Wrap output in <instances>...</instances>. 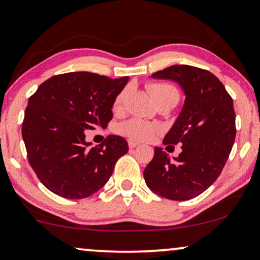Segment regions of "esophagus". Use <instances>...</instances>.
<instances>
[{
	"instance_id": "obj_1",
	"label": "esophagus",
	"mask_w": 260,
	"mask_h": 260,
	"mask_svg": "<svg viewBox=\"0 0 260 260\" xmlns=\"http://www.w3.org/2000/svg\"><path fill=\"white\" fill-rule=\"evenodd\" d=\"M127 143H129L130 148H136L138 144H140L138 142H136V141H133V140H129V142H127Z\"/></svg>"
}]
</instances>
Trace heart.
Returning a JSON list of instances; mask_svg holds the SVG:
<instances>
[{"label": "heart", "instance_id": "b5f03b06", "mask_svg": "<svg viewBox=\"0 0 260 260\" xmlns=\"http://www.w3.org/2000/svg\"><path fill=\"white\" fill-rule=\"evenodd\" d=\"M148 90H149L151 98L155 101H157L160 98L170 93H178V90L175 89V87L167 85V83H150L148 85ZM129 93V87H125L117 94L114 98L112 107L113 111H120L123 109L124 101ZM160 127L156 124L146 122V120L138 119V118H131L129 120L120 123L117 127V131L123 136H125L130 140H136V141H147L153 138L155 135L159 133Z\"/></svg>", "mask_w": 260, "mask_h": 260}]
</instances>
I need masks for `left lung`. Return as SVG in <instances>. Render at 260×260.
I'll return each instance as SVG.
<instances>
[{
    "instance_id": "8db88e82",
    "label": "left lung",
    "mask_w": 260,
    "mask_h": 260,
    "mask_svg": "<svg viewBox=\"0 0 260 260\" xmlns=\"http://www.w3.org/2000/svg\"><path fill=\"white\" fill-rule=\"evenodd\" d=\"M151 77L179 83L186 98L164 138V144H181V153L172 161L162 148L155 147L144 180L167 200H191L214 184L227 162L237 134L233 99L214 74L196 67L177 64Z\"/></svg>"
}]
</instances>
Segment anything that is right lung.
I'll return each mask as SVG.
<instances>
[{
	"mask_svg": "<svg viewBox=\"0 0 260 260\" xmlns=\"http://www.w3.org/2000/svg\"><path fill=\"white\" fill-rule=\"evenodd\" d=\"M129 81L88 72L66 73L43 82L29 96L22 122L27 159L38 179L69 200L89 197L107 183L117 160L129 150L110 135L92 147L86 131L106 127L114 98Z\"/></svg>",
	"mask_w": 260,
	"mask_h": 260,
	"instance_id": "add662e5",
	"label": "right lung"
}]
</instances>
